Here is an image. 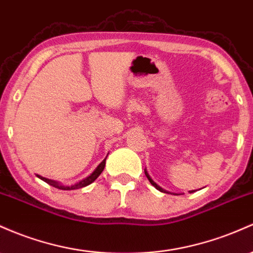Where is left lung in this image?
<instances>
[{"instance_id": "1", "label": "left lung", "mask_w": 253, "mask_h": 253, "mask_svg": "<svg viewBox=\"0 0 253 253\" xmlns=\"http://www.w3.org/2000/svg\"><path fill=\"white\" fill-rule=\"evenodd\" d=\"M144 171H145V175H146V177H148V179H149V181H150V182H151V185H154V186H155V187H156L158 191H161V192H166V191H165V190H162V188H161V187H160V186H158L157 184H155V182H154V181H152V180H151V177H150V176H149V174H148V173H146V170H144ZM190 192H191V193H192V192H193V191H190Z\"/></svg>"}]
</instances>
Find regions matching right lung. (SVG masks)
Returning <instances> with one entry per match:
<instances>
[{
  "mask_svg": "<svg viewBox=\"0 0 253 253\" xmlns=\"http://www.w3.org/2000/svg\"><path fill=\"white\" fill-rule=\"evenodd\" d=\"M105 160H107V158H104V160L102 161L101 163H99L98 167L95 169V171H93V173L91 174L90 176H87V177H86V179L82 180V181H80V182H78V184L72 185V186H62L61 184H59V182L52 181V180L46 179V177H43V176H40V175H37V176L40 177V179L43 180V181H45L46 184H49L50 186H52V187L59 188V190H77V188H82V187H85V186L92 184V182L95 181L97 177L101 175V173H102V171H103V169L105 167Z\"/></svg>",
  "mask_w": 253,
  "mask_h": 253,
  "instance_id": "1",
  "label": "right lung"
}]
</instances>
